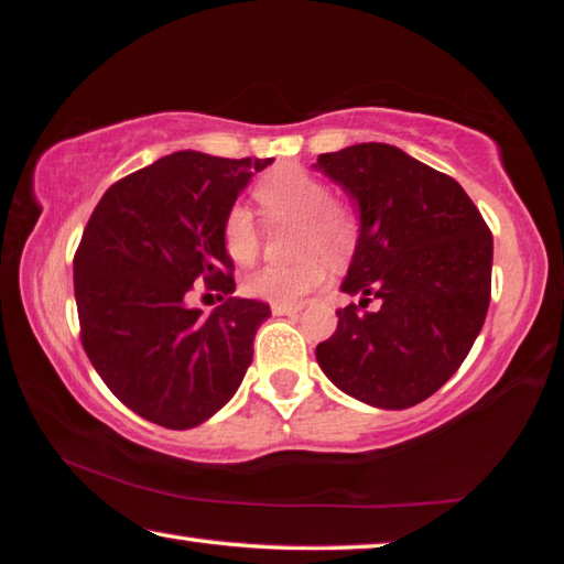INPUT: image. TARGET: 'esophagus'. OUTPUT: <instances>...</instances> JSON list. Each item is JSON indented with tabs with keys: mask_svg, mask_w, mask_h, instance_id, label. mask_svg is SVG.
<instances>
[{
	"mask_svg": "<svg viewBox=\"0 0 564 564\" xmlns=\"http://www.w3.org/2000/svg\"><path fill=\"white\" fill-rule=\"evenodd\" d=\"M271 311L275 316H293V313L301 311V305H289V303H273Z\"/></svg>",
	"mask_w": 564,
	"mask_h": 564,
	"instance_id": "1",
	"label": "esophagus"
}]
</instances>
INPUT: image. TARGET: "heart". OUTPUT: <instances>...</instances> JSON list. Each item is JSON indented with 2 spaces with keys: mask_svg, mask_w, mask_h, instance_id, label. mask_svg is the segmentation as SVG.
<instances>
[{
  "mask_svg": "<svg viewBox=\"0 0 564 564\" xmlns=\"http://www.w3.org/2000/svg\"><path fill=\"white\" fill-rule=\"evenodd\" d=\"M256 202L271 221H301L299 251L311 256L293 265H263L246 279L253 299L271 303H301L326 281V259H340L356 236V216L346 204L330 198L323 178L301 166H281L256 186ZM224 246L236 263H251L261 248V226L243 204L228 208L224 218Z\"/></svg>",
  "mask_w": 564,
  "mask_h": 564,
  "instance_id": "b5f03b06",
  "label": "heart"
}]
</instances>
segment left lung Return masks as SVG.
<instances>
[{
	"label": "left lung",
	"instance_id": "obj_1",
	"mask_svg": "<svg viewBox=\"0 0 564 564\" xmlns=\"http://www.w3.org/2000/svg\"><path fill=\"white\" fill-rule=\"evenodd\" d=\"M316 169L358 204L360 234L338 328L318 343L343 393L386 410L423 403L460 368L490 305L492 234L455 178L390 144L321 154ZM378 300L376 312L367 303Z\"/></svg>",
	"mask_w": 564,
	"mask_h": 564
}]
</instances>
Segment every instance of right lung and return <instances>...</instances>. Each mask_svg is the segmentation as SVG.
Here are the masks:
<instances>
[{
	"label": "right lung",
	"mask_w": 564,
	"mask_h": 564,
	"mask_svg": "<svg viewBox=\"0 0 564 564\" xmlns=\"http://www.w3.org/2000/svg\"><path fill=\"white\" fill-rule=\"evenodd\" d=\"M273 159L176 151L133 171L94 208L74 256L82 346L133 413L186 431L241 386L269 303L234 299L224 246L228 208ZM194 282L229 295L208 317L191 306Z\"/></svg>",
	"instance_id": "right-lung-1"
}]
</instances>
